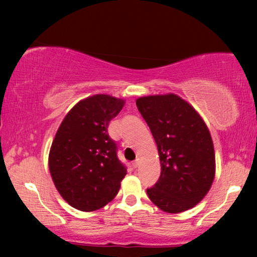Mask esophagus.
Returning <instances> with one entry per match:
<instances>
[{
	"label": "esophagus",
	"mask_w": 257,
	"mask_h": 257,
	"mask_svg": "<svg viewBox=\"0 0 257 257\" xmlns=\"http://www.w3.org/2000/svg\"><path fill=\"white\" fill-rule=\"evenodd\" d=\"M132 166H133V168H137V167H138V166H139V159H137L136 161H133Z\"/></svg>",
	"instance_id": "1"
}]
</instances>
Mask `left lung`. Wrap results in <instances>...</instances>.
Here are the masks:
<instances>
[{
	"label": "left lung",
	"mask_w": 257,
	"mask_h": 257,
	"mask_svg": "<svg viewBox=\"0 0 257 257\" xmlns=\"http://www.w3.org/2000/svg\"><path fill=\"white\" fill-rule=\"evenodd\" d=\"M156 140L161 174L147 195L167 213L194 207L209 191L215 174L212 137L196 111L175 94L136 101Z\"/></svg>",
	"instance_id": "1"
}]
</instances>
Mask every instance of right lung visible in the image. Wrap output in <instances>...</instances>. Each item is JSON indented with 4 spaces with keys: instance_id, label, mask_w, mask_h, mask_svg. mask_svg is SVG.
<instances>
[{
    "instance_id": "add662e5",
    "label": "right lung",
    "mask_w": 257,
    "mask_h": 257,
    "mask_svg": "<svg viewBox=\"0 0 257 257\" xmlns=\"http://www.w3.org/2000/svg\"><path fill=\"white\" fill-rule=\"evenodd\" d=\"M124 100L107 96L86 98L72 107L59 126L49 154L54 184L69 205L92 212L117 195L126 175L107 126Z\"/></svg>"
}]
</instances>
